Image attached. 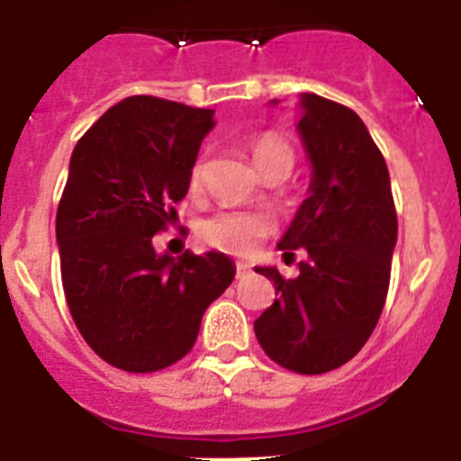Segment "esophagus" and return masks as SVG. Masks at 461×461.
<instances>
[{
  "label": "esophagus",
  "mask_w": 461,
  "mask_h": 461,
  "mask_svg": "<svg viewBox=\"0 0 461 461\" xmlns=\"http://www.w3.org/2000/svg\"><path fill=\"white\" fill-rule=\"evenodd\" d=\"M251 272V267L247 266V263H238V266H235V276H238V279H242V276H247Z\"/></svg>",
  "instance_id": "esophagus-1"
}]
</instances>
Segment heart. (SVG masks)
Instances as JSON below:
<instances>
[{"label":"heart","mask_w":461,"mask_h":461,"mask_svg":"<svg viewBox=\"0 0 461 461\" xmlns=\"http://www.w3.org/2000/svg\"><path fill=\"white\" fill-rule=\"evenodd\" d=\"M251 154L258 170L267 168L275 161L288 158L293 161V149L279 133H260L251 142ZM205 177V161L195 158L189 170V189L198 191ZM275 230V221L263 212H244V210H221L207 217L201 223V238L210 247L233 256H247L258 247L267 235Z\"/></svg>","instance_id":"heart-1"}]
</instances>
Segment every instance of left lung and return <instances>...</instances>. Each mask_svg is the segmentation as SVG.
Wrapping results in <instances>:
<instances>
[{
    "instance_id": "left-lung-1",
    "label": "left lung",
    "mask_w": 461,
    "mask_h": 461,
    "mask_svg": "<svg viewBox=\"0 0 461 461\" xmlns=\"http://www.w3.org/2000/svg\"><path fill=\"white\" fill-rule=\"evenodd\" d=\"M297 131L313 166L309 198L279 249L300 275L256 267L275 281L276 300L254 321L270 360L297 374L341 367L367 344L385 304L397 212L385 158L351 108L304 94Z\"/></svg>"
}]
</instances>
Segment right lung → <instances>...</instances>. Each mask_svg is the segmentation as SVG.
Returning <instances> with one entry per match:
<instances>
[{
    "instance_id": "obj_1",
    "label": "right lung",
    "mask_w": 461,
    "mask_h": 461,
    "mask_svg": "<svg viewBox=\"0 0 461 461\" xmlns=\"http://www.w3.org/2000/svg\"><path fill=\"white\" fill-rule=\"evenodd\" d=\"M212 126V110L138 94L94 122L71 154L55 226L64 295L89 348L124 372L182 360L235 276L221 251L173 258L152 244L189 191Z\"/></svg>"
}]
</instances>
